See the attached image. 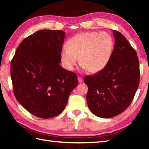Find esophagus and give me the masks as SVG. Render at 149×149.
<instances>
[{"label":"esophagus","mask_w":149,"mask_h":149,"mask_svg":"<svg viewBox=\"0 0 149 149\" xmlns=\"http://www.w3.org/2000/svg\"><path fill=\"white\" fill-rule=\"evenodd\" d=\"M78 81L79 83H81L83 82V79L81 76H78Z\"/></svg>","instance_id":"1"}]
</instances>
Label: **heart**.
Instances as JSON below:
<instances>
[{"label":"heart","mask_w":149,"mask_h":149,"mask_svg":"<svg viewBox=\"0 0 149 149\" xmlns=\"http://www.w3.org/2000/svg\"><path fill=\"white\" fill-rule=\"evenodd\" d=\"M114 43L105 32L80 33L71 38L68 48H63L61 59L68 70H74L80 59L81 65L89 73L104 69L113 54Z\"/></svg>","instance_id":"1"}]
</instances>
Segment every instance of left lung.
Segmentation results:
<instances>
[{"label":"left lung","instance_id":"8db88e82","mask_svg":"<svg viewBox=\"0 0 149 149\" xmlns=\"http://www.w3.org/2000/svg\"><path fill=\"white\" fill-rule=\"evenodd\" d=\"M115 40L109 63L98 73L87 75L86 100L90 111L102 118L123 113L130 104L140 81L136 53L121 33L113 30Z\"/></svg>","mask_w":149,"mask_h":149}]
</instances>
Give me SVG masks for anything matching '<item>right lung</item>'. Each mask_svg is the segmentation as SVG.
Segmentation results:
<instances>
[{
    "instance_id": "1",
    "label": "right lung",
    "mask_w": 149,
    "mask_h": 149,
    "mask_svg": "<svg viewBox=\"0 0 149 149\" xmlns=\"http://www.w3.org/2000/svg\"><path fill=\"white\" fill-rule=\"evenodd\" d=\"M65 38V33L62 30L36 31L22 41L11 61L15 97L38 118L58 115L78 85L74 72L59 65Z\"/></svg>"
}]
</instances>
